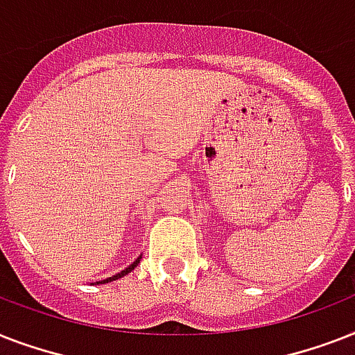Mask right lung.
Segmentation results:
<instances>
[{
    "instance_id": "right-lung-1",
    "label": "right lung",
    "mask_w": 355,
    "mask_h": 355,
    "mask_svg": "<svg viewBox=\"0 0 355 355\" xmlns=\"http://www.w3.org/2000/svg\"><path fill=\"white\" fill-rule=\"evenodd\" d=\"M139 259H141V256H139V258L136 259V261H132V263L128 265V267H127V269H125V270H121V272H118V275L110 276V278H107V280L96 282V284H97V286H99V284H108V282H114V280H118V278H123V276H125V275H128V272H130V270H134V269H136V267H138Z\"/></svg>"
}]
</instances>
